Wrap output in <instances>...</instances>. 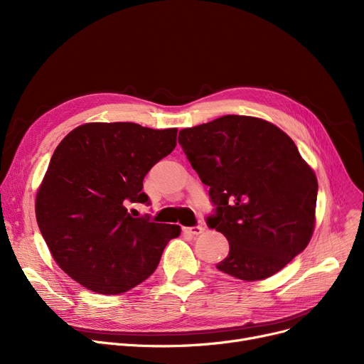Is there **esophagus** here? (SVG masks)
Wrapping results in <instances>:
<instances>
[{
	"mask_svg": "<svg viewBox=\"0 0 364 364\" xmlns=\"http://www.w3.org/2000/svg\"><path fill=\"white\" fill-rule=\"evenodd\" d=\"M186 233H190L192 236H199L200 233L205 232V227L202 225H196V227H188V228H184Z\"/></svg>",
	"mask_w": 364,
	"mask_h": 364,
	"instance_id": "obj_1",
	"label": "esophagus"
}]
</instances>
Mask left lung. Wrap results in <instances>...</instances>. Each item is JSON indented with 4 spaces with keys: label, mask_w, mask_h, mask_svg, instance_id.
Here are the masks:
<instances>
[{
    "label": "left lung",
    "mask_w": 364,
    "mask_h": 364,
    "mask_svg": "<svg viewBox=\"0 0 364 364\" xmlns=\"http://www.w3.org/2000/svg\"><path fill=\"white\" fill-rule=\"evenodd\" d=\"M178 143L217 205L208 225L230 245L220 272L262 280L307 247L317 178L288 134L261 118L225 114L181 129Z\"/></svg>",
    "instance_id": "obj_1"
}]
</instances>
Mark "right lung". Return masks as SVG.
Here are the masks:
<instances>
[{"mask_svg":"<svg viewBox=\"0 0 364 364\" xmlns=\"http://www.w3.org/2000/svg\"><path fill=\"white\" fill-rule=\"evenodd\" d=\"M177 128L88 122L55 147L38 187L35 215L57 265L84 288L117 295L146 280L180 225L134 218L143 180L174 150Z\"/></svg>","mask_w":364,"mask_h":364,"instance_id":"1","label":"right lung"}]
</instances>
